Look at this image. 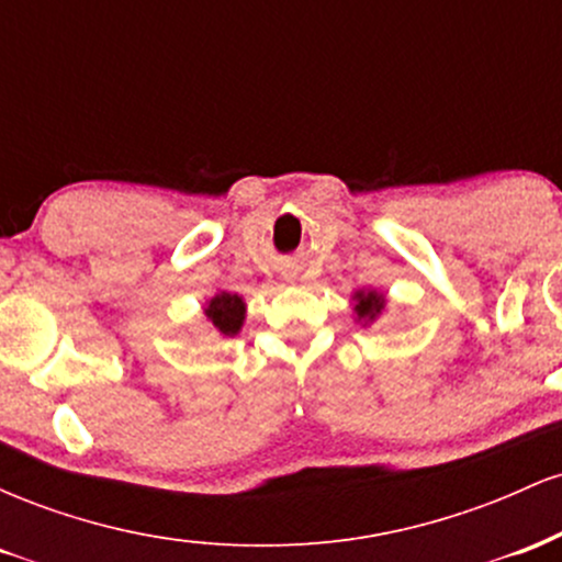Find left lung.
Here are the masks:
<instances>
[{"instance_id": "obj_1", "label": "left lung", "mask_w": 562, "mask_h": 562, "mask_svg": "<svg viewBox=\"0 0 562 562\" xmlns=\"http://www.w3.org/2000/svg\"><path fill=\"white\" fill-rule=\"evenodd\" d=\"M385 312V295L380 290H357L353 293V314H357V322H375L380 314Z\"/></svg>"}]
</instances>
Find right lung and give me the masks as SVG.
Segmentation results:
<instances>
[{"label": "right lung", "mask_w": 562, "mask_h": 562, "mask_svg": "<svg viewBox=\"0 0 562 562\" xmlns=\"http://www.w3.org/2000/svg\"><path fill=\"white\" fill-rule=\"evenodd\" d=\"M203 314L218 335L232 338V335L240 333V327L245 322V301H243V295L227 293V290H218L216 295H211V299L205 301Z\"/></svg>", "instance_id": "right-lung-1"}]
</instances>
